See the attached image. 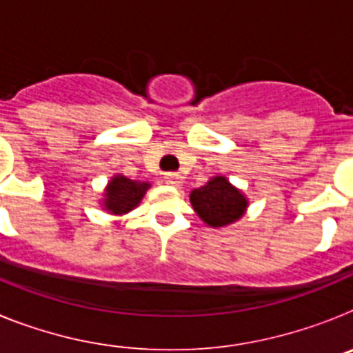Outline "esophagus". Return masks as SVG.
<instances>
[{
	"mask_svg": "<svg viewBox=\"0 0 353 353\" xmlns=\"http://www.w3.org/2000/svg\"><path fill=\"white\" fill-rule=\"evenodd\" d=\"M164 182H166L168 185L180 187L182 185L183 179H182V174H179V173H166L164 174Z\"/></svg>",
	"mask_w": 353,
	"mask_h": 353,
	"instance_id": "obj_1",
	"label": "esophagus"
}]
</instances>
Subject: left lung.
Masks as SVG:
<instances>
[{
  "label": "left lung",
  "instance_id": "1",
  "mask_svg": "<svg viewBox=\"0 0 353 353\" xmlns=\"http://www.w3.org/2000/svg\"><path fill=\"white\" fill-rule=\"evenodd\" d=\"M191 205L208 226L224 228L244 215L248 198L228 182L226 176H214L191 192Z\"/></svg>",
  "mask_w": 353,
  "mask_h": 353
}]
</instances>
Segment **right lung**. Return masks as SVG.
<instances>
[{
	"mask_svg": "<svg viewBox=\"0 0 353 353\" xmlns=\"http://www.w3.org/2000/svg\"><path fill=\"white\" fill-rule=\"evenodd\" d=\"M150 189L148 182H139V180H130L123 174H117L108 183L104 192V205L102 207L109 214L121 215L130 212L132 208L141 203L143 196Z\"/></svg>",
	"mask_w": 353,
	"mask_h": 353,
	"instance_id": "right-lung-1",
	"label": "right lung"
}]
</instances>
